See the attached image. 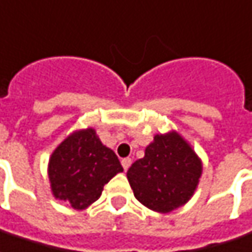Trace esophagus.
Here are the masks:
<instances>
[{
  "instance_id": "34e87169",
  "label": "esophagus",
  "mask_w": 252,
  "mask_h": 252,
  "mask_svg": "<svg viewBox=\"0 0 252 252\" xmlns=\"http://www.w3.org/2000/svg\"><path fill=\"white\" fill-rule=\"evenodd\" d=\"M131 163H132L131 158H123V159H121V165H123L124 170H128V168L131 166Z\"/></svg>"
}]
</instances>
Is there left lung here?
<instances>
[{"label":"left lung","instance_id":"left-lung-1","mask_svg":"<svg viewBox=\"0 0 252 252\" xmlns=\"http://www.w3.org/2000/svg\"><path fill=\"white\" fill-rule=\"evenodd\" d=\"M202 175V162L177 132L156 135L144 157L126 172L135 198L158 213L187 203Z\"/></svg>","mask_w":252,"mask_h":252}]
</instances>
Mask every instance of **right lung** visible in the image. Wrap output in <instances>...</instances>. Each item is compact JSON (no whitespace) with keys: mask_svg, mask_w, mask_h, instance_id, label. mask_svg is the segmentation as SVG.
I'll return each instance as SVG.
<instances>
[{"mask_svg":"<svg viewBox=\"0 0 252 252\" xmlns=\"http://www.w3.org/2000/svg\"><path fill=\"white\" fill-rule=\"evenodd\" d=\"M120 172L123 166L117 156L102 144L93 128L69 135L49 161L53 195L77 210L94 203L103 186Z\"/></svg>","mask_w":252,"mask_h":252,"instance_id":"add662e5","label":"right lung"}]
</instances>
